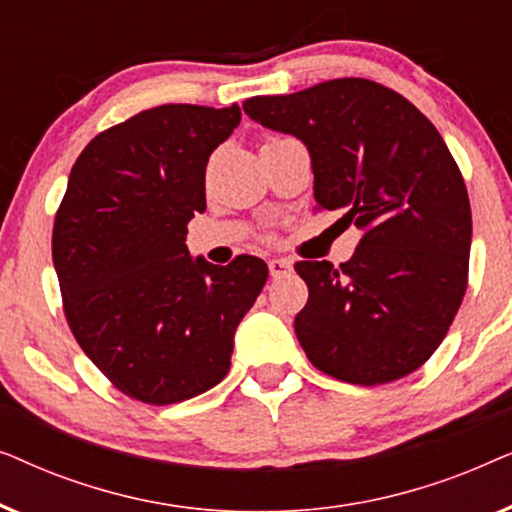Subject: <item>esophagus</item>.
I'll use <instances>...</instances> for the list:
<instances>
[{
	"label": "esophagus",
	"instance_id": "esophagus-1",
	"mask_svg": "<svg viewBox=\"0 0 512 512\" xmlns=\"http://www.w3.org/2000/svg\"><path fill=\"white\" fill-rule=\"evenodd\" d=\"M268 270H270L272 279H279V277L289 275V272L293 270V263L286 261V258H272V261H268Z\"/></svg>",
	"mask_w": 512,
	"mask_h": 512
}]
</instances>
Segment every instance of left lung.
<instances>
[{
	"label": "left lung",
	"instance_id": "8db88e82",
	"mask_svg": "<svg viewBox=\"0 0 512 512\" xmlns=\"http://www.w3.org/2000/svg\"><path fill=\"white\" fill-rule=\"evenodd\" d=\"M265 128L298 137L317 209L363 230L352 261H298L307 305L296 335L335 380L375 387L436 352L464 300L471 205L440 132L396 90L333 79L242 104Z\"/></svg>",
	"mask_w": 512,
	"mask_h": 512
}]
</instances>
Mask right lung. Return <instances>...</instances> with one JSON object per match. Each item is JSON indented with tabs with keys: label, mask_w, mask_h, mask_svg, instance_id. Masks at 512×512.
Segmentation results:
<instances>
[{
	"label": "right lung",
	"mask_w": 512,
	"mask_h": 512,
	"mask_svg": "<svg viewBox=\"0 0 512 512\" xmlns=\"http://www.w3.org/2000/svg\"><path fill=\"white\" fill-rule=\"evenodd\" d=\"M242 111L163 104L81 151L53 223L67 324L125 396L170 405L228 375L233 338L268 279L256 256L191 258L188 221L205 212V167Z\"/></svg>",
	"instance_id": "obj_1"
}]
</instances>
